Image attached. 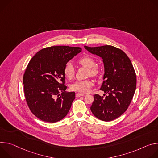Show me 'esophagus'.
<instances>
[{
	"label": "esophagus",
	"mask_w": 158,
	"mask_h": 158,
	"mask_svg": "<svg viewBox=\"0 0 158 158\" xmlns=\"http://www.w3.org/2000/svg\"><path fill=\"white\" fill-rule=\"evenodd\" d=\"M85 94H79V93H77V94H76V97H80L85 96Z\"/></svg>",
	"instance_id": "34e87169"
}]
</instances>
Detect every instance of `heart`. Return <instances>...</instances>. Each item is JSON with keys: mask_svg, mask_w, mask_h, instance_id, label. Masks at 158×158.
<instances>
[{"mask_svg": "<svg viewBox=\"0 0 158 158\" xmlns=\"http://www.w3.org/2000/svg\"><path fill=\"white\" fill-rule=\"evenodd\" d=\"M78 63L87 68H89V75L93 77H97L100 73V70L98 66L95 65V60L91 56H84L80 58ZM64 74L68 79H72L75 75L74 67L71 63H67L64 67ZM94 86V82L91 80H85L82 81H77L74 82L70 89L72 90L81 94H86L90 92L92 87Z\"/></svg>", "mask_w": 158, "mask_h": 158, "instance_id": "b5f03b06", "label": "heart"}]
</instances>
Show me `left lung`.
I'll list each match as a JSON object with an SVG mask.
<instances>
[{
  "label": "left lung",
  "instance_id": "left-lung-1",
  "mask_svg": "<svg viewBox=\"0 0 158 158\" xmlns=\"http://www.w3.org/2000/svg\"><path fill=\"white\" fill-rule=\"evenodd\" d=\"M85 48L103 60L105 73L100 90L107 94L94 95L90 110L101 120H113L123 114L131 102L136 89L135 70L127 55L117 48L106 45Z\"/></svg>",
  "mask_w": 158,
  "mask_h": 158
}]
</instances>
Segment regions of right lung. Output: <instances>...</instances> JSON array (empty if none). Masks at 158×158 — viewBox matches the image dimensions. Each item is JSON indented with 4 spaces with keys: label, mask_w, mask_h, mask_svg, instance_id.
<instances>
[{
    "label": "right lung",
    "mask_w": 158,
    "mask_h": 158,
    "mask_svg": "<svg viewBox=\"0 0 158 158\" xmlns=\"http://www.w3.org/2000/svg\"><path fill=\"white\" fill-rule=\"evenodd\" d=\"M81 51L79 47H48L38 51L28 63L23 76L25 98L31 112L40 120L54 123L68 113L75 93L65 92L63 69Z\"/></svg>",
    "instance_id": "add662e5"
}]
</instances>
